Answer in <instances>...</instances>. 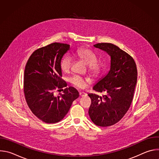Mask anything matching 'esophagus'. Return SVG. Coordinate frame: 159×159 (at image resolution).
I'll return each instance as SVG.
<instances>
[{"mask_svg":"<svg viewBox=\"0 0 159 159\" xmlns=\"http://www.w3.org/2000/svg\"><path fill=\"white\" fill-rule=\"evenodd\" d=\"M79 95H80V97H84V96H87V94L84 93V92H80V93H79Z\"/></svg>","mask_w":159,"mask_h":159,"instance_id":"obj_1","label":"esophagus"}]
</instances>
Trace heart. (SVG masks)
<instances>
[{
    "label": "heart",
    "mask_w": 159,
    "mask_h": 159,
    "mask_svg": "<svg viewBox=\"0 0 159 159\" xmlns=\"http://www.w3.org/2000/svg\"><path fill=\"white\" fill-rule=\"evenodd\" d=\"M76 56L82 60L86 64L88 65L89 70L94 75L98 74L101 69L102 65L97 62V57L96 55L90 50L85 48L79 49L75 53ZM72 62V57L69 55L63 57L60 62V66L61 70L64 73H68L70 71ZM90 80L88 79L83 78L79 75H74L70 79V83L75 87L79 89H84Z\"/></svg>",
    "instance_id": "1"
}]
</instances>
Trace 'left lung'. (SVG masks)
<instances>
[{
	"mask_svg": "<svg viewBox=\"0 0 159 159\" xmlns=\"http://www.w3.org/2000/svg\"><path fill=\"white\" fill-rule=\"evenodd\" d=\"M94 47L110 56V69L93 88L107 94L101 97L88 94L91 99L89 115L95 125L106 127L118 123L129 108L137 82V69L133 58L116 45L102 43Z\"/></svg>",
	"mask_w": 159,
	"mask_h": 159,
	"instance_id": "obj_1",
	"label": "left lung"
}]
</instances>
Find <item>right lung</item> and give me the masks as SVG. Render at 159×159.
Here are the masks:
<instances>
[{
	"label": "right lung",
	"instance_id": "right-lung-1",
	"mask_svg": "<svg viewBox=\"0 0 159 159\" xmlns=\"http://www.w3.org/2000/svg\"><path fill=\"white\" fill-rule=\"evenodd\" d=\"M69 50V44L52 43L34 51L25 66L24 93L27 104L44 123H55L63 120L79 96L72 87L62 89L63 93L58 96L55 94L56 89L66 87L61 78L60 62Z\"/></svg>",
	"mask_w": 159,
	"mask_h": 159
}]
</instances>
